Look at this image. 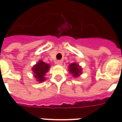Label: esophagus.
I'll list each match as a JSON object with an SVG mask.
<instances>
[{"label": "esophagus", "mask_w": 122, "mask_h": 122, "mask_svg": "<svg viewBox=\"0 0 122 122\" xmlns=\"http://www.w3.org/2000/svg\"><path fill=\"white\" fill-rule=\"evenodd\" d=\"M62 63H63V61H61V60H58V61H56V64L58 65H61Z\"/></svg>", "instance_id": "esophagus-1"}]
</instances>
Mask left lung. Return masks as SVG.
<instances>
[{
	"label": "left lung",
	"instance_id": "obj_1",
	"mask_svg": "<svg viewBox=\"0 0 122 122\" xmlns=\"http://www.w3.org/2000/svg\"><path fill=\"white\" fill-rule=\"evenodd\" d=\"M68 70L74 77H77L81 74H82L81 67L76 63L70 64L68 66Z\"/></svg>",
	"mask_w": 122,
	"mask_h": 122
}]
</instances>
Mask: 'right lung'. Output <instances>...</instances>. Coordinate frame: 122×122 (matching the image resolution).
Instances as JSON below:
<instances>
[{
  "label": "right lung",
  "instance_id": "obj_1",
  "mask_svg": "<svg viewBox=\"0 0 122 122\" xmlns=\"http://www.w3.org/2000/svg\"><path fill=\"white\" fill-rule=\"evenodd\" d=\"M50 68L49 64L45 63L42 61H40L32 67V70L34 73V77L39 82L44 81L45 80V73Z\"/></svg>",
  "mask_w": 122,
  "mask_h": 122
}]
</instances>
